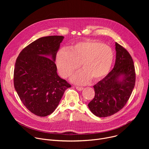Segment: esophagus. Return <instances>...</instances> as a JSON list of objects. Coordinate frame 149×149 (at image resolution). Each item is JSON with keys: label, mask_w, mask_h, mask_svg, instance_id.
I'll list each match as a JSON object with an SVG mask.
<instances>
[{"label": "esophagus", "mask_w": 149, "mask_h": 149, "mask_svg": "<svg viewBox=\"0 0 149 149\" xmlns=\"http://www.w3.org/2000/svg\"><path fill=\"white\" fill-rule=\"evenodd\" d=\"M76 89L79 91H81L83 90L82 87H76Z\"/></svg>", "instance_id": "1"}]
</instances>
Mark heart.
<instances>
[{
  "label": "heart",
  "mask_w": 149,
  "mask_h": 149,
  "mask_svg": "<svg viewBox=\"0 0 149 149\" xmlns=\"http://www.w3.org/2000/svg\"><path fill=\"white\" fill-rule=\"evenodd\" d=\"M112 49L100 42L86 40L77 42L67 48H61L56 53L55 63L62 77H68L80 66L83 70L74 74L71 79L78 84H88L102 79L110 72L114 62Z\"/></svg>",
  "instance_id": "obj_1"
}]
</instances>
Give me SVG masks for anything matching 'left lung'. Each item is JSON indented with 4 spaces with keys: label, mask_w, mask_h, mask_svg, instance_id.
I'll list each match as a JSON object with an SVG mask.
<instances>
[{
    "label": "left lung",
    "mask_w": 149,
    "mask_h": 149,
    "mask_svg": "<svg viewBox=\"0 0 149 149\" xmlns=\"http://www.w3.org/2000/svg\"><path fill=\"white\" fill-rule=\"evenodd\" d=\"M116 51L114 68L93 87L95 96L88 104L93 114L99 117L110 116L122 109L135 86L136 73L131 55L117 42Z\"/></svg>",
    "instance_id": "8db88e82"
}]
</instances>
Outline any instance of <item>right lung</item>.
I'll return each mask as SVG.
<instances>
[{"label": "right lung", "mask_w": 149, "mask_h": 149, "mask_svg": "<svg viewBox=\"0 0 149 149\" xmlns=\"http://www.w3.org/2000/svg\"><path fill=\"white\" fill-rule=\"evenodd\" d=\"M64 37H42L19 54L14 70V87L21 101L33 114L45 117L56 109L71 87L57 74L55 56Z\"/></svg>", "instance_id": "1"}]
</instances>
